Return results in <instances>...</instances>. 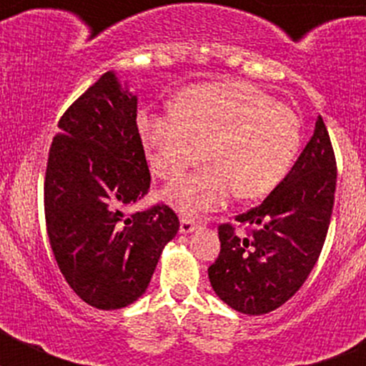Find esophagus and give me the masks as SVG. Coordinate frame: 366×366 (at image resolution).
<instances>
[{
    "label": "esophagus",
    "instance_id": "1",
    "mask_svg": "<svg viewBox=\"0 0 366 366\" xmlns=\"http://www.w3.org/2000/svg\"><path fill=\"white\" fill-rule=\"evenodd\" d=\"M179 231H181V234H190V232H194V231H196V223H194L192 219L181 218Z\"/></svg>",
    "mask_w": 366,
    "mask_h": 366
}]
</instances>
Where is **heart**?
<instances>
[{
    "label": "heart",
    "mask_w": 366,
    "mask_h": 366,
    "mask_svg": "<svg viewBox=\"0 0 366 366\" xmlns=\"http://www.w3.org/2000/svg\"><path fill=\"white\" fill-rule=\"evenodd\" d=\"M139 135L152 170L176 179L207 157L211 164L164 189V199L185 216L219 211L238 192L254 199L269 194L287 174L300 144L293 109L247 82L192 87L174 112H143Z\"/></svg>",
    "instance_id": "b5f03b06"
}]
</instances>
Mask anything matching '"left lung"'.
Returning <instances> with one entry per match:
<instances>
[{"label":"left lung","instance_id":"left-lung-1","mask_svg":"<svg viewBox=\"0 0 366 366\" xmlns=\"http://www.w3.org/2000/svg\"><path fill=\"white\" fill-rule=\"evenodd\" d=\"M334 150L319 115L299 159L264 202L236 222L253 227L242 238L219 225L218 260L209 267L216 295L244 315H264L292 299L325 245L335 199Z\"/></svg>","mask_w":366,"mask_h":366}]
</instances>
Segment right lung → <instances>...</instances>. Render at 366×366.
I'll list each match as a JSON object with an SVG mask.
<instances>
[{
  "label": "right lung",
  "instance_id": "add662e5",
  "mask_svg": "<svg viewBox=\"0 0 366 366\" xmlns=\"http://www.w3.org/2000/svg\"><path fill=\"white\" fill-rule=\"evenodd\" d=\"M137 95L108 71L58 122L45 174V222L64 279L97 310H121L147 292L164 245L179 231L172 209L126 216L150 189Z\"/></svg>",
  "mask_w": 366,
  "mask_h": 366
}]
</instances>
